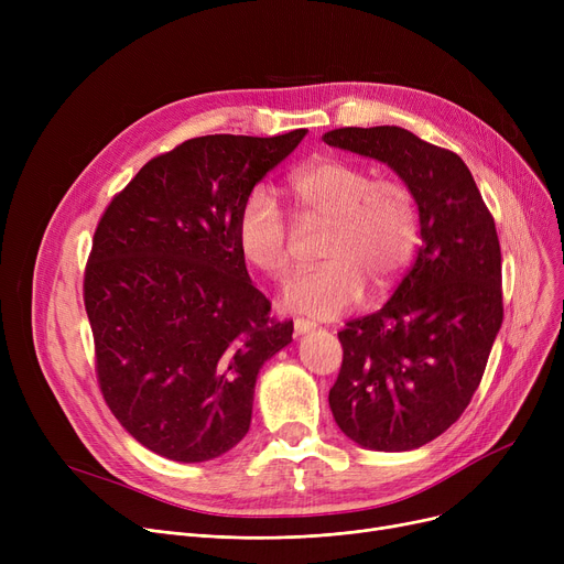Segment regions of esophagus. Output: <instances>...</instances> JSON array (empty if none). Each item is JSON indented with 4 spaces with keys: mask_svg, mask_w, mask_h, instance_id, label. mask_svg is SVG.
I'll return each mask as SVG.
<instances>
[{
    "mask_svg": "<svg viewBox=\"0 0 564 564\" xmlns=\"http://www.w3.org/2000/svg\"><path fill=\"white\" fill-rule=\"evenodd\" d=\"M315 329V322L308 319H294V336H306Z\"/></svg>",
    "mask_w": 564,
    "mask_h": 564,
    "instance_id": "34e87169",
    "label": "esophagus"
}]
</instances>
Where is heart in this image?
Wrapping results in <instances>:
<instances>
[{"instance_id": "1", "label": "heart", "mask_w": 564, "mask_h": 564, "mask_svg": "<svg viewBox=\"0 0 564 564\" xmlns=\"http://www.w3.org/2000/svg\"><path fill=\"white\" fill-rule=\"evenodd\" d=\"M290 194L304 219L324 221L319 256L327 260L294 274L281 290V308L315 319H334L357 306L366 283L389 288L409 264L419 242V210L409 187L370 169L322 158L294 171ZM237 245L267 276L290 267V230L281 205L267 187H253L237 213Z\"/></svg>"}]
</instances>
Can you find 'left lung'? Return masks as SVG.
I'll list each match as a JSON object with an SVG mask.
<instances>
[{"label": "left lung", "instance_id": "8db88e82", "mask_svg": "<svg viewBox=\"0 0 564 564\" xmlns=\"http://www.w3.org/2000/svg\"><path fill=\"white\" fill-rule=\"evenodd\" d=\"M322 139L389 164L421 224L419 256L393 297L338 334L329 406L361 448H421L468 406L502 324L494 217L462 158L404 128H340Z\"/></svg>", "mask_w": 564, "mask_h": 564}]
</instances>
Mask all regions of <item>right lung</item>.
I'll return each mask as SVG.
<instances>
[{"label": "right lung", "mask_w": 564, "mask_h": 564, "mask_svg": "<svg viewBox=\"0 0 564 564\" xmlns=\"http://www.w3.org/2000/svg\"><path fill=\"white\" fill-rule=\"evenodd\" d=\"M306 130L196 137L113 196L84 274L100 391L143 448L215 459L245 438L256 379L292 343L249 279L237 213Z\"/></svg>", "instance_id": "add662e5"}]
</instances>
